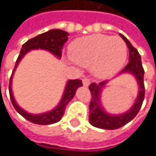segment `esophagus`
Masks as SVG:
<instances>
[{
  "label": "esophagus",
  "mask_w": 156,
  "mask_h": 156,
  "mask_svg": "<svg viewBox=\"0 0 156 156\" xmlns=\"http://www.w3.org/2000/svg\"><path fill=\"white\" fill-rule=\"evenodd\" d=\"M82 83H83L84 86H88L90 84V80L88 79H86V77H84V79L82 80Z\"/></svg>",
  "instance_id": "1"
}]
</instances>
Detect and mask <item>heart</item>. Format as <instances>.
<instances>
[{
    "instance_id": "b5f03b06",
    "label": "heart",
    "mask_w": 156,
    "mask_h": 156,
    "mask_svg": "<svg viewBox=\"0 0 156 156\" xmlns=\"http://www.w3.org/2000/svg\"><path fill=\"white\" fill-rule=\"evenodd\" d=\"M127 58V44L120 37L95 34L82 37L70 45L69 60L83 67H90L99 77L115 74Z\"/></svg>"
}]
</instances>
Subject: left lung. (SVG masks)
Wrapping results in <instances>:
<instances>
[{"label":"left lung","mask_w":156,"mask_h":156,"mask_svg":"<svg viewBox=\"0 0 156 156\" xmlns=\"http://www.w3.org/2000/svg\"><path fill=\"white\" fill-rule=\"evenodd\" d=\"M120 37L126 42L128 49H129V62L124 67V69L121 71L120 74H122V73H130V74H132L136 77L140 90L134 105L132 106L131 109L128 112H124V114L115 115L106 112L105 110L102 108L100 102V93L102 87L107 83V80L100 82L99 84H96L95 82L91 83L89 85V90L91 92V101L89 105V122L91 125L97 128H101V129L114 130L127 124L139 112L143 104V101L145 99V71L142 65L141 55L123 35L120 34Z\"/></svg>","instance_id":"8db88e82"}]
</instances>
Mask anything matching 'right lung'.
<instances>
[{"mask_svg": "<svg viewBox=\"0 0 156 156\" xmlns=\"http://www.w3.org/2000/svg\"><path fill=\"white\" fill-rule=\"evenodd\" d=\"M68 36H69V34L65 31L59 30V29H53V30L47 31V32L44 33V34H41L39 36L33 37V39L27 41L25 44L22 45V48L20 50V54L16 60L15 67H14L13 72H12V75H11L10 80H9V86L10 100H11L12 105L14 107V109L17 111V112H19L24 119H26L27 120H29L35 124L48 125V124L58 122L62 119V116L64 115L66 106L68 105V103L74 98L76 89L79 88V87L82 86V82L80 80H68L66 87H65L64 94L62 96V99L55 109H53L48 112L41 114V115H31V114H28L27 112H25L24 110H22L21 108L16 104L13 94H12V89H11L12 76H13V73L16 69L17 65L19 64L20 60L23 58V56L30 50L39 49V48L44 49V50L51 52L52 54H54L56 57H58V58H61L62 48H63L64 44L68 41Z\"/></svg>", "mask_w": 156, "mask_h": 156, "instance_id": "obj_1", "label": "right lung"}]
</instances>
